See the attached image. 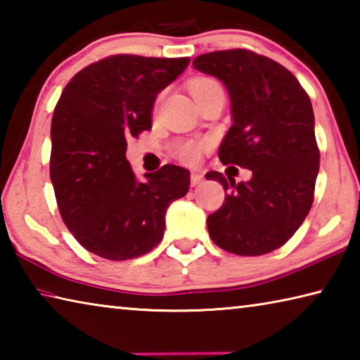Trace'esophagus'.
Here are the masks:
<instances>
[{"mask_svg":"<svg viewBox=\"0 0 360 360\" xmlns=\"http://www.w3.org/2000/svg\"><path fill=\"white\" fill-rule=\"evenodd\" d=\"M202 182H203V174L200 173V172H192V174H191V184L195 187V186L202 184Z\"/></svg>","mask_w":360,"mask_h":360,"instance_id":"34e87169","label":"esophagus"}]
</instances>
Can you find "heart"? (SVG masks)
I'll return each mask as SVG.
<instances>
[{"instance_id":"obj_1","label":"heart","mask_w":360,"mask_h":360,"mask_svg":"<svg viewBox=\"0 0 360 360\" xmlns=\"http://www.w3.org/2000/svg\"><path fill=\"white\" fill-rule=\"evenodd\" d=\"M212 85H219L212 79H195L191 84L192 94L198 92V90L212 87ZM208 148V141H187L182 143L178 149H176V155H178L182 162L186 163H197L200 160L202 152Z\"/></svg>"}]
</instances>
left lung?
<instances>
[{"mask_svg": "<svg viewBox=\"0 0 360 360\" xmlns=\"http://www.w3.org/2000/svg\"><path fill=\"white\" fill-rule=\"evenodd\" d=\"M192 65L229 92L231 127L219 158L251 169L246 182L206 173L230 191L221 210L206 219L211 240L238 255L275 251L313 205L319 149L311 100L283 65L245 49L203 53Z\"/></svg>", "mask_w": 360, "mask_h": 360, "instance_id": "1", "label": "left lung"}]
</instances>
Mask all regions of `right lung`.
<instances>
[{
    "label": "right lung",
    "instance_id": "obj_1",
    "mask_svg": "<svg viewBox=\"0 0 360 360\" xmlns=\"http://www.w3.org/2000/svg\"><path fill=\"white\" fill-rule=\"evenodd\" d=\"M188 63L114 56L85 66L63 89L51 125V181L66 227L100 257L152 251L169 203L188 192V169L165 165L138 181L125 158L127 138L150 129L157 95Z\"/></svg>",
    "mask_w": 360,
    "mask_h": 360
}]
</instances>
